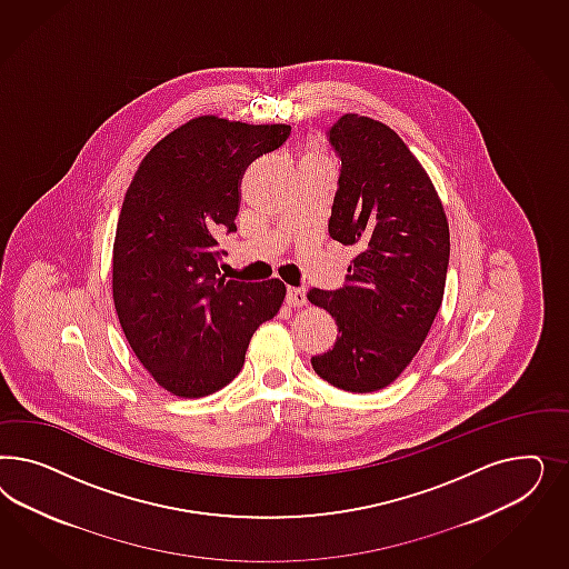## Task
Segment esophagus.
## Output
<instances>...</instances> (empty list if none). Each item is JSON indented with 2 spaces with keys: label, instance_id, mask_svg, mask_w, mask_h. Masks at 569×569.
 Wrapping results in <instances>:
<instances>
[{
  "label": "esophagus",
  "instance_id": "esophagus-1",
  "mask_svg": "<svg viewBox=\"0 0 569 569\" xmlns=\"http://www.w3.org/2000/svg\"><path fill=\"white\" fill-rule=\"evenodd\" d=\"M286 302H288L292 309L305 307V305H307V290H305V288H288Z\"/></svg>",
  "mask_w": 569,
  "mask_h": 569
}]
</instances>
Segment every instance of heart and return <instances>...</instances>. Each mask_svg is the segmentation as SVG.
Here are the masks:
<instances>
[{"mask_svg":"<svg viewBox=\"0 0 569 569\" xmlns=\"http://www.w3.org/2000/svg\"><path fill=\"white\" fill-rule=\"evenodd\" d=\"M317 158H321V156L317 154V152H309V154H307V158H305V160H317Z\"/></svg>","mask_w":569,"mask_h":569,"instance_id":"1","label":"heart"}]
</instances>
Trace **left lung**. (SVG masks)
I'll return each mask as SVG.
<instances>
[{
  "label": "left lung",
  "mask_w": 569,
  "mask_h": 569,
  "mask_svg": "<svg viewBox=\"0 0 569 569\" xmlns=\"http://www.w3.org/2000/svg\"><path fill=\"white\" fill-rule=\"evenodd\" d=\"M329 141L342 158L329 236L359 254L342 290L307 293L338 326L333 348L310 365L331 386L369 395L398 379L428 338L445 298L450 233L430 174L395 129L348 112Z\"/></svg>",
  "instance_id": "obj_1"
}]
</instances>
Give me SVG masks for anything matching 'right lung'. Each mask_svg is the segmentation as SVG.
I'll list each match as a JSON object with an SVG mask.
<instances>
[{
    "label": "right lung",
    "instance_id": "add662e5",
    "mask_svg": "<svg viewBox=\"0 0 569 569\" xmlns=\"http://www.w3.org/2000/svg\"><path fill=\"white\" fill-rule=\"evenodd\" d=\"M292 127L196 117L141 160L122 200L112 298L139 362L172 397L219 392L286 298L279 279H224L217 238L236 231L241 177Z\"/></svg>",
    "mask_w": 569,
    "mask_h": 569
}]
</instances>
